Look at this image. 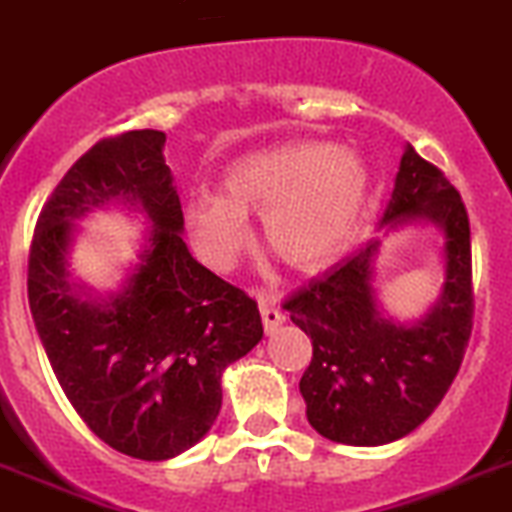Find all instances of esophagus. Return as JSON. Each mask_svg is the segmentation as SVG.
Masks as SVG:
<instances>
[{
    "instance_id": "1",
    "label": "esophagus",
    "mask_w": 512,
    "mask_h": 512,
    "mask_svg": "<svg viewBox=\"0 0 512 512\" xmlns=\"http://www.w3.org/2000/svg\"><path fill=\"white\" fill-rule=\"evenodd\" d=\"M257 305H260L262 323H265L267 333H272L278 326H283L285 313L280 310V305H278V295L267 293V290H260V293H257Z\"/></svg>"
}]
</instances>
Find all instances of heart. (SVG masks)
<instances>
[{
	"instance_id": "heart-1",
	"label": "heart",
	"mask_w": 512,
	"mask_h": 512,
	"mask_svg": "<svg viewBox=\"0 0 512 512\" xmlns=\"http://www.w3.org/2000/svg\"><path fill=\"white\" fill-rule=\"evenodd\" d=\"M369 174L353 151L328 141H290L232 161L222 194L199 191L186 227L212 265L227 267L247 242L250 214H262V245L293 270L331 262L356 232Z\"/></svg>"
}]
</instances>
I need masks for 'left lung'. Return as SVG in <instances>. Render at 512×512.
<instances>
[{
	"label": "left lung",
	"instance_id": "left-lung-1",
	"mask_svg": "<svg viewBox=\"0 0 512 512\" xmlns=\"http://www.w3.org/2000/svg\"><path fill=\"white\" fill-rule=\"evenodd\" d=\"M417 217L444 229L447 260L442 298L424 321L394 326L381 318L371 288L379 240L358 247L283 303L313 343L300 379L305 414L331 442L376 447L404 437L437 409L462 366L475 313L470 217L444 171L409 146L379 227Z\"/></svg>",
	"mask_w": 512,
	"mask_h": 512
}]
</instances>
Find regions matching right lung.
Listing matches in <instances>:
<instances>
[{"label": "right lung", "mask_w": 512, "mask_h": 512, "mask_svg": "<svg viewBox=\"0 0 512 512\" xmlns=\"http://www.w3.org/2000/svg\"><path fill=\"white\" fill-rule=\"evenodd\" d=\"M161 131L100 138L37 217L27 295L62 391L90 432L136 460L197 444L222 407V371L262 338L257 300L199 265L181 240ZM111 198L138 203L155 229L123 294L85 304L64 272L72 219Z\"/></svg>", "instance_id": "right-lung-1"}]
</instances>
